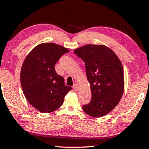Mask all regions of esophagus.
I'll return each instance as SVG.
<instances>
[{"instance_id":"34e87169","label":"esophagus","mask_w":149,"mask_h":149,"mask_svg":"<svg viewBox=\"0 0 149 149\" xmlns=\"http://www.w3.org/2000/svg\"><path fill=\"white\" fill-rule=\"evenodd\" d=\"M73 89L75 90V91H78V90L79 89L78 84H74V85H73Z\"/></svg>"}]
</instances>
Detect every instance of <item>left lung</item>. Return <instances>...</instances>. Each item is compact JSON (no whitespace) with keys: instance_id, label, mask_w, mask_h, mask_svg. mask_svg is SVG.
I'll return each instance as SVG.
<instances>
[{"instance_id":"8db88e82","label":"left lung","mask_w":149,"mask_h":149,"mask_svg":"<svg viewBox=\"0 0 149 149\" xmlns=\"http://www.w3.org/2000/svg\"><path fill=\"white\" fill-rule=\"evenodd\" d=\"M85 63L91 100L82 109L88 116L101 118L116 108L125 89L122 64L111 49L104 45H86L73 51Z\"/></svg>"}]
</instances>
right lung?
I'll use <instances>...</instances> for the list:
<instances>
[{
	"instance_id": "1",
	"label": "right lung",
	"mask_w": 149,
	"mask_h": 149,
	"mask_svg": "<svg viewBox=\"0 0 149 149\" xmlns=\"http://www.w3.org/2000/svg\"><path fill=\"white\" fill-rule=\"evenodd\" d=\"M68 48L54 42L38 45L22 63L20 84L29 104L41 113H51L60 108L64 97L71 89L55 70V65Z\"/></svg>"
}]
</instances>
